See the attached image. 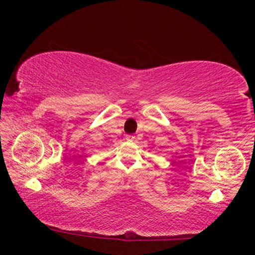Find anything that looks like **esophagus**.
Masks as SVG:
<instances>
[{"instance_id": "1", "label": "esophagus", "mask_w": 255, "mask_h": 255, "mask_svg": "<svg viewBox=\"0 0 255 255\" xmlns=\"http://www.w3.org/2000/svg\"><path fill=\"white\" fill-rule=\"evenodd\" d=\"M127 139H128V140H133L134 137H133V135H131V134H127Z\"/></svg>"}]
</instances>
